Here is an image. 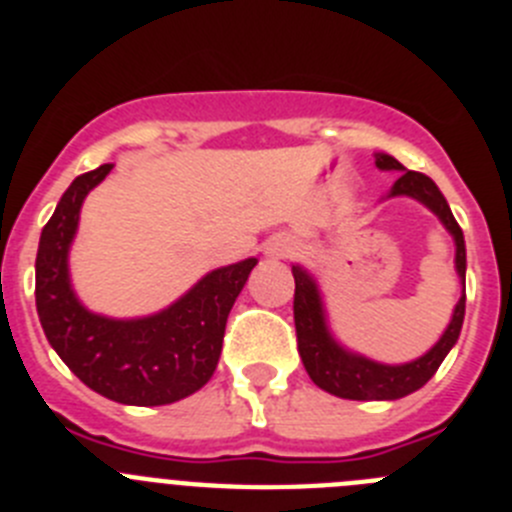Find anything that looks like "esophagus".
<instances>
[{"label": "esophagus", "instance_id": "1", "mask_svg": "<svg viewBox=\"0 0 512 512\" xmlns=\"http://www.w3.org/2000/svg\"><path fill=\"white\" fill-rule=\"evenodd\" d=\"M292 251H295V243L289 238H274V243L269 246V253H274V256H289Z\"/></svg>", "mask_w": 512, "mask_h": 512}]
</instances>
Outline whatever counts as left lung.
Returning a JSON list of instances; mask_svg holds the SVG:
<instances>
[{
    "label": "left lung",
    "instance_id": "left-lung-1",
    "mask_svg": "<svg viewBox=\"0 0 512 512\" xmlns=\"http://www.w3.org/2000/svg\"><path fill=\"white\" fill-rule=\"evenodd\" d=\"M379 169H397L402 176L392 187V197L397 194H408L415 197L423 205L431 207L441 223L446 225L456 241V271L464 279L467 271V248H464V233H461L456 217L451 215V207L441 189L433 184L431 176L420 174V171H405V166L397 158L387 156V153H377ZM295 274V330H297V351L302 356L307 374L320 390L330 392V395L343 397V400H397L410 392L420 390L428 379L436 374L441 361L451 351L461 333V323H464V307H467V295H461L459 305L454 310L449 328L441 336V341L420 356L413 364L402 366H384L377 361H369L364 356H354L343 351L333 338L328 336L323 320V307H320L318 289L315 282L307 277V271L300 266H292Z\"/></svg>",
    "mask_w": 512,
    "mask_h": 512
}]
</instances>
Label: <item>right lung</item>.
I'll return each instance as SVG.
<instances>
[{
    "label": "right lung",
    "mask_w": 512,
    "mask_h": 512,
    "mask_svg": "<svg viewBox=\"0 0 512 512\" xmlns=\"http://www.w3.org/2000/svg\"><path fill=\"white\" fill-rule=\"evenodd\" d=\"M112 164L76 176L40 233L35 305L45 338L81 382L122 405H169L205 387L223 351L225 323L256 259L207 274L169 310L110 320L79 305L69 282V246L89 189Z\"/></svg>",
    "instance_id": "obj_1"
}]
</instances>
